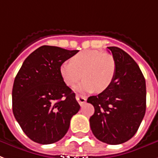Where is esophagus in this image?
Wrapping results in <instances>:
<instances>
[{"label":"esophagus","instance_id":"1","mask_svg":"<svg viewBox=\"0 0 158 158\" xmlns=\"http://www.w3.org/2000/svg\"><path fill=\"white\" fill-rule=\"evenodd\" d=\"M75 98H76V100L78 101V103H79L80 105H83V104L86 102V100H87L86 97H84L83 95L80 94H77Z\"/></svg>","mask_w":158,"mask_h":158}]
</instances>
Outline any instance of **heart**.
<instances>
[{"mask_svg": "<svg viewBox=\"0 0 158 158\" xmlns=\"http://www.w3.org/2000/svg\"><path fill=\"white\" fill-rule=\"evenodd\" d=\"M60 74L68 86H74L84 79L77 87L79 91L103 92L110 87L116 74V63L111 55L95 50L82 51L64 61L60 65Z\"/></svg>", "mask_w": 158, "mask_h": 158, "instance_id": "obj_1", "label": "heart"}]
</instances>
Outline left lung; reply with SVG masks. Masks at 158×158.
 Wrapping results in <instances>:
<instances>
[{"label":"left lung","mask_w":158,"mask_h":158,"mask_svg":"<svg viewBox=\"0 0 158 158\" xmlns=\"http://www.w3.org/2000/svg\"><path fill=\"white\" fill-rule=\"evenodd\" d=\"M115 63L116 74L110 87L88 103L94 107L90 117L94 135L103 143L117 145L135 135L146 112V81L139 66L118 47H108Z\"/></svg>","instance_id":"obj_1"}]
</instances>
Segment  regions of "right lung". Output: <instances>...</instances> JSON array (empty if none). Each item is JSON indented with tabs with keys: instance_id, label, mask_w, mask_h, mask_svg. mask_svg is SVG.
Wrapping results in <instances>:
<instances>
[{
	"instance_id": "right-lung-1",
	"label": "right lung",
	"mask_w": 158,
	"mask_h": 158,
	"mask_svg": "<svg viewBox=\"0 0 158 158\" xmlns=\"http://www.w3.org/2000/svg\"><path fill=\"white\" fill-rule=\"evenodd\" d=\"M79 52L43 45L23 62L12 89V109L26 136L40 144L56 143L68 132L80 106L60 74V65Z\"/></svg>"
}]
</instances>
